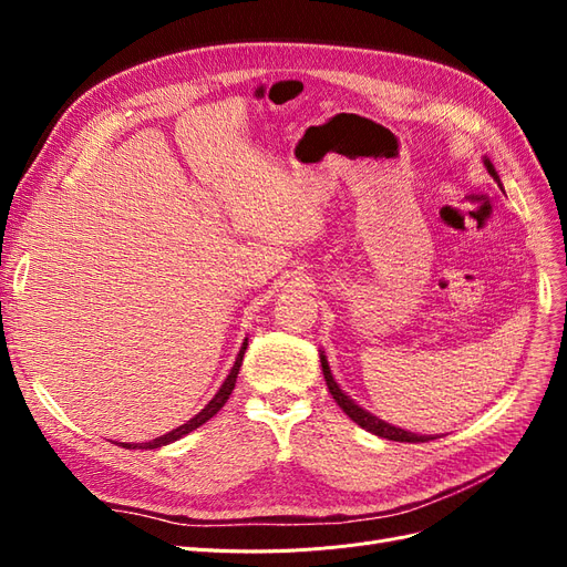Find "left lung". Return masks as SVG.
<instances>
[{
	"label": "left lung",
	"instance_id": "1",
	"mask_svg": "<svg viewBox=\"0 0 567 567\" xmlns=\"http://www.w3.org/2000/svg\"><path fill=\"white\" fill-rule=\"evenodd\" d=\"M485 165H487V173H489L494 179H499V177H496V173H494L492 163L485 161ZM321 371H323L326 385H329V392L333 394V400L338 402V406H340L342 411H346V414H348L357 425H362L364 431H369V433H373V435H379V437H385V440H394V442H427V440H433V437H425V435H416V433L402 431V427H394V425H390V423H385V421H381V419H375L373 414H369V411H364L362 406H357V404L348 398V394L338 388V383L333 381L329 362H326L323 352H321Z\"/></svg>",
	"mask_w": 567,
	"mask_h": 567
}]
</instances>
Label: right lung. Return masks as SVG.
Masks as SVG:
<instances>
[{
  "instance_id": "1",
  "label": "right lung",
  "mask_w": 567,
  "mask_h": 567,
  "mask_svg": "<svg viewBox=\"0 0 567 567\" xmlns=\"http://www.w3.org/2000/svg\"><path fill=\"white\" fill-rule=\"evenodd\" d=\"M246 346L248 342H244V348H241V352H238V357H236V362H234V367H231V373L227 375V381L221 383V388H219V392L215 394V398L210 400V404L205 406L203 411H198V414L192 419V421H186L184 425H179V427H175V431H169L167 435H163V437H156V440H151V442H142V444H120V447H127V450H156V447H163V444H169V442H175V440H179V437H184L186 433H192V431H196L198 425H203L205 421H210L217 411L225 406V402L229 400V394H231V390H234V385H236V379H238V369H241V362H244V352H246Z\"/></svg>"
}]
</instances>
